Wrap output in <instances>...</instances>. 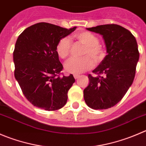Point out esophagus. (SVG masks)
Instances as JSON below:
<instances>
[{"label": "esophagus", "mask_w": 146, "mask_h": 146, "mask_svg": "<svg viewBox=\"0 0 146 146\" xmlns=\"http://www.w3.org/2000/svg\"><path fill=\"white\" fill-rule=\"evenodd\" d=\"M73 76H74L75 79H78L79 77H80V75H78V74H74V75H73Z\"/></svg>", "instance_id": "1"}]
</instances>
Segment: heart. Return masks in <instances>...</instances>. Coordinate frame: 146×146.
Returning a JSON list of instances; mask_svg holds the SVG:
<instances>
[{"label":"heart","instance_id":"1","mask_svg":"<svg viewBox=\"0 0 146 146\" xmlns=\"http://www.w3.org/2000/svg\"><path fill=\"white\" fill-rule=\"evenodd\" d=\"M76 40L85 46L82 52L81 58H73L66 63V71L71 73H81L91 68L95 63H99L104 58L105 50L99 44L100 40L97 35L90 31H84L74 35ZM72 48L71 40L69 38H62L57 43L56 52L59 57L66 59L70 55ZM94 60L93 61L92 59Z\"/></svg>","mask_w":146,"mask_h":146}]
</instances>
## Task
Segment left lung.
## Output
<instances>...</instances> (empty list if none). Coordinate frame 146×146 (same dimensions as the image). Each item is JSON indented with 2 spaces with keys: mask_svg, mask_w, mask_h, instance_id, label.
I'll return each mask as SVG.
<instances>
[{
  "mask_svg": "<svg viewBox=\"0 0 146 146\" xmlns=\"http://www.w3.org/2000/svg\"><path fill=\"white\" fill-rule=\"evenodd\" d=\"M103 35L107 49L100 64L88 75L89 85L83 90L87 106L95 110L108 109L116 105L132 85L139 59L134 35L116 24L88 28Z\"/></svg>",
  "mask_w": 146,
  "mask_h": 146,
  "instance_id": "obj_1",
  "label": "left lung"
}]
</instances>
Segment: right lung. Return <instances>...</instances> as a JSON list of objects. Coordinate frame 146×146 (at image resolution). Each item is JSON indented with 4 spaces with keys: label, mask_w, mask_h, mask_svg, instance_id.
Returning <instances> with one entry per match:
<instances>
[{
    "label": "right lung",
    "mask_w": 146,
    "mask_h": 146,
    "mask_svg": "<svg viewBox=\"0 0 146 146\" xmlns=\"http://www.w3.org/2000/svg\"><path fill=\"white\" fill-rule=\"evenodd\" d=\"M76 28L38 23L18 36L13 51L14 75L25 97L35 107L50 111L66 105L75 78L72 74L61 76L63 67L56 46Z\"/></svg>",
    "instance_id": "obj_1"
}]
</instances>
